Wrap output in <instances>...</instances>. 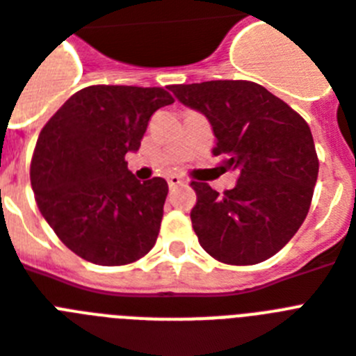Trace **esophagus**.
Segmentation results:
<instances>
[{
  "label": "esophagus",
  "mask_w": 356,
  "mask_h": 356,
  "mask_svg": "<svg viewBox=\"0 0 356 356\" xmlns=\"http://www.w3.org/2000/svg\"><path fill=\"white\" fill-rule=\"evenodd\" d=\"M184 183H186V181H184L181 175H175V173L168 177V184H170V188H175V186H183Z\"/></svg>",
  "instance_id": "obj_1"
}]
</instances>
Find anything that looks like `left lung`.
Instances as JSON below:
<instances>
[{"label":"left lung","mask_w":356,"mask_h":356,"mask_svg":"<svg viewBox=\"0 0 356 356\" xmlns=\"http://www.w3.org/2000/svg\"><path fill=\"white\" fill-rule=\"evenodd\" d=\"M186 107L211 122L223 172L238 183L223 194L192 181L197 203L190 212L201 248L223 264L270 259L290 242L309 214L318 155L309 123L251 81L172 85Z\"/></svg>","instance_id":"obj_1"}]
</instances>
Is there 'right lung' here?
Instances as JSON below:
<instances>
[{
    "label": "right lung",
    "mask_w": 356,
    "mask_h": 356,
    "mask_svg": "<svg viewBox=\"0 0 356 356\" xmlns=\"http://www.w3.org/2000/svg\"><path fill=\"white\" fill-rule=\"evenodd\" d=\"M172 103V94L156 86H86L38 134L31 161L36 205L81 259L123 266L155 245L168 183H140L125 155L138 151L153 113Z\"/></svg>",
    "instance_id": "add662e5"
}]
</instances>
